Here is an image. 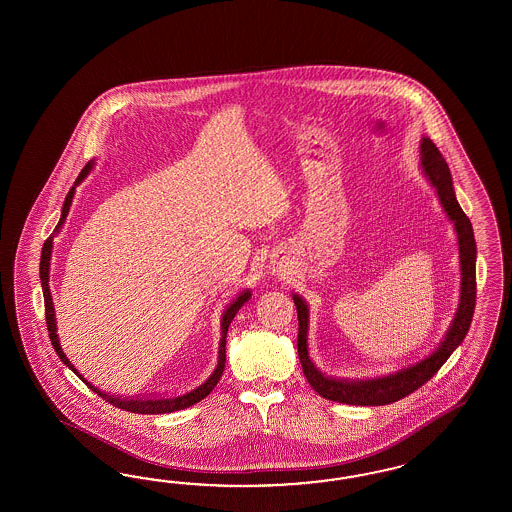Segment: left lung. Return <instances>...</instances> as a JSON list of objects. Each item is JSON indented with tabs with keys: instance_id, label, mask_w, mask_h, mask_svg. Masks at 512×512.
I'll return each mask as SVG.
<instances>
[{
	"instance_id": "8db88e82",
	"label": "left lung",
	"mask_w": 512,
	"mask_h": 512,
	"mask_svg": "<svg viewBox=\"0 0 512 512\" xmlns=\"http://www.w3.org/2000/svg\"><path fill=\"white\" fill-rule=\"evenodd\" d=\"M420 169L434 187L437 199L441 202L445 214L452 221L458 236V253H460V302L454 319L450 323L445 338L435 347L428 357L420 358L398 372L373 377V379H334L321 372L308 353V330H310V308L300 295H293L296 313H298V358L302 364V372L313 390L332 402L349 403V405H387L398 402L426 381L434 377L437 370L447 362V358L456 351V347L464 341L465 334L471 325L475 298H477V279H475V263H477V244L473 236V227L469 217L465 216L462 206L456 201V193L452 186L449 165L441 152L435 148L434 142L428 137L420 139Z\"/></svg>"
}]
</instances>
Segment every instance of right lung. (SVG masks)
Masks as SVG:
<instances>
[{
	"mask_svg": "<svg viewBox=\"0 0 512 512\" xmlns=\"http://www.w3.org/2000/svg\"><path fill=\"white\" fill-rule=\"evenodd\" d=\"M92 169L93 161H90V163L82 169V172L78 174L75 186L69 189V193H67V197H65V202H63L62 217H60V221H58V225H56L54 233L50 234L47 238V242L43 244V251H41V268H39V272H41V287H43V295H45L48 336H50V341H52V347H54L56 355L62 358L63 364H65L71 372L77 373L78 377H80L88 387L92 388L95 394H99L103 400H107V402L112 403V405H114V407H118V409L131 411V413H139V415H161V413H174V411H180V409L191 407V405H195V403H199L201 400H204V398L214 390V387H216L219 377L223 375V370H225V343H227V330H229V325L233 323L234 315H236L238 310H240V308L248 302L249 298H251V291H249V289H244V291H242L240 295L236 296L233 302L225 308V311H223V315H221V340H219V355H217L216 370L210 373V377H208L202 385H199V387L189 390L186 394L172 396V398H116V396H110V394L101 392L99 388L93 387L92 383H88V381L78 373L77 368L71 364V360H69L67 355L63 353L62 343H60V338H58V328H56L54 302H52L50 287H48V279H50V257H52V248H54V238H56L58 233L62 231L63 223H65V217L69 214L71 202H73V197H75V189H77L78 184H80V182L90 174Z\"/></svg>",
	"mask_w": 512,
	"mask_h": 512,
	"instance_id": "right-lung-1",
	"label": "right lung"
}]
</instances>
